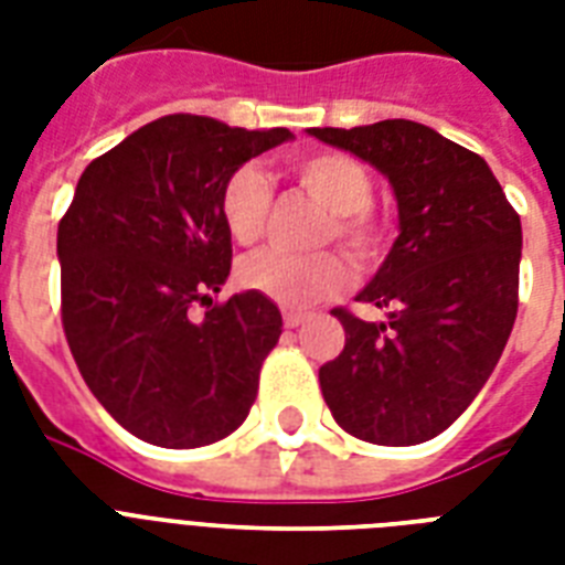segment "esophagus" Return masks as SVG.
<instances>
[{"mask_svg": "<svg viewBox=\"0 0 565 565\" xmlns=\"http://www.w3.org/2000/svg\"><path fill=\"white\" fill-rule=\"evenodd\" d=\"M305 319H308V313H301V310H284V326L287 328H299Z\"/></svg>", "mask_w": 565, "mask_h": 565, "instance_id": "obj_1", "label": "esophagus"}]
</instances>
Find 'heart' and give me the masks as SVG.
<instances>
[{
	"label": "heart",
	"mask_w": 565,
	"mask_h": 565,
	"mask_svg": "<svg viewBox=\"0 0 565 565\" xmlns=\"http://www.w3.org/2000/svg\"><path fill=\"white\" fill-rule=\"evenodd\" d=\"M290 172L326 211V239H340L358 260H372L381 252V225L372 213V175L361 161L343 152H313L292 161ZM273 204V184L255 163L231 172L220 190V216L231 237L248 246L264 234ZM239 284L284 308H305L337 296L349 284V266L334 252L290 255L281 248H264L248 255L237 269Z\"/></svg>",
	"instance_id": "heart-1"
}]
</instances>
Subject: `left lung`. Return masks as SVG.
I'll use <instances>...</instances> for the list:
<instances>
[{"instance_id": "8db88e82", "label": "left lung", "mask_w": 565, "mask_h": 565, "mask_svg": "<svg viewBox=\"0 0 565 565\" xmlns=\"http://www.w3.org/2000/svg\"><path fill=\"white\" fill-rule=\"evenodd\" d=\"M393 184L398 237L358 301L390 310L363 322L331 310L343 352L319 370L337 425L375 446L437 437L495 370L519 308L522 222L481 154L411 119L310 128Z\"/></svg>"}]
</instances>
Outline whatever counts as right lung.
<instances>
[{
	"label": "right lung",
	"instance_id": "add662e5",
	"mask_svg": "<svg viewBox=\"0 0 565 565\" xmlns=\"http://www.w3.org/2000/svg\"><path fill=\"white\" fill-rule=\"evenodd\" d=\"M290 137L170 114L78 179L57 225L61 322L84 384L143 443L211 446L255 404L281 313L252 290L213 301L231 273L220 190Z\"/></svg>",
	"mask_w": 565,
	"mask_h": 565
}]
</instances>
